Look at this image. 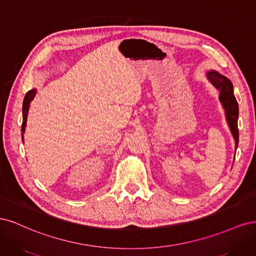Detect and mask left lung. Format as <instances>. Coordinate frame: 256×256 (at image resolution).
<instances>
[{
	"label": "left lung",
	"instance_id": "obj_1",
	"mask_svg": "<svg viewBox=\"0 0 256 256\" xmlns=\"http://www.w3.org/2000/svg\"><path fill=\"white\" fill-rule=\"evenodd\" d=\"M206 78L212 85L219 92V100L226 112V118L230 133L235 140V152L238 146V103L233 92V84L226 76H222L216 70H210L206 72Z\"/></svg>",
	"mask_w": 256,
	"mask_h": 256
}]
</instances>
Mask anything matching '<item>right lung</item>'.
Masks as SVG:
<instances>
[{
    "label": "right lung",
    "instance_id": "add662e5",
    "mask_svg": "<svg viewBox=\"0 0 256 256\" xmlns=\"http://www.w3.org/2000/svg\"><path fill=\"white\" fill-rule=\"evenodd\" d=\"M37 94V90L34 88L30 90V92H26V96H24L23 100V106H22V114H23V121H22V140L24 139V132H26V121H28V110H30V102L34 100V98Z\"/></svg>",
    "mask_w": 256,
    "mask_h": 256
}]
</instances>
